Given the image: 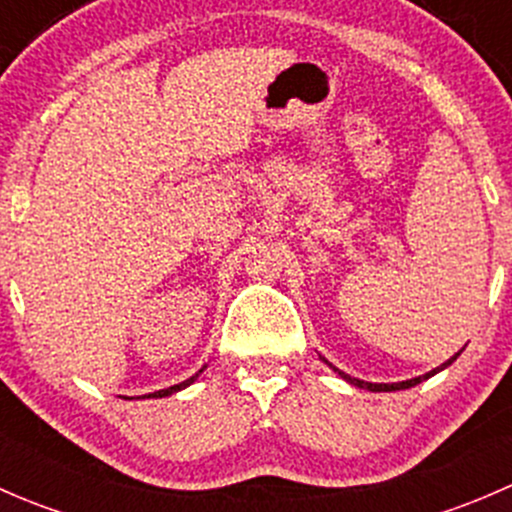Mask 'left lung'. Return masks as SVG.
<instances>
[{"instance_id": "8db88e82", "label": "left lung", "mask_w": 512, "mask_h": 512, "mask_svg": "<svg viewBox=\"0 0 512 512\" xmlns=\"http://www.w3.org/2000/svg\"><path fill=\"white\" fill-rule=\"evenodd\" d=\"M461 354V352H458ZM458 354H453L451 359L446 361V364H441L438 366V369H433V371H428V374H423V376H416V379H409V381H399V384H369V381H361V379H354V376H349V374H344V371H339V376H342V379H347L349 384H354V386H359V389H366V391H401V389H411V386H416V384H421L423 379H428V376H433L436 374V371H441V369H446L448 364H453V361L458 359Z\"/></svg>"}]
</instances>
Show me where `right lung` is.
<instances>
[{"mask_svg":"<svg viewBox=\"0 0 512 512\" xmlns=\"http://www.w3.org/2000/svg\"><path fill=\"white\" fill-rule=\"evenodd\" d=\"M203 371V369H200ZM198 371V374H200ZM198 374L195 376H190V379H185V381H180V384H175V386H168V389H160V391H153V394H146V399H163V396H170V394H175V391H180V389H185V386H190L193 384L195 379H198Z\"/></svg>","mask_w":512,"mask_h":512,"instance_id":"add662e5","label":"right lung"}]
</instances>
